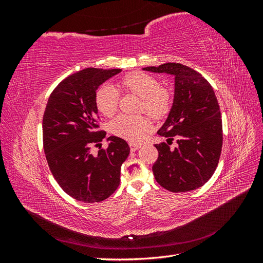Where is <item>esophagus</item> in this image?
<instances>
[{
	"label": "esophagus",
	"mask_w": 263,
	"mask_h": 263,
	"mask_svg": "<svg viewBox=\"0 0 263 263\" xmlns=\"http://www.w3.org/2000/svg\"><path fill=\"white\" fill-rule=\"evenodd\" d=\"M129 147L132 151H136L137 149H139L141 147L140 144H137V142H129Z\"/></svg>",
	"instance_id": "34e87169"
}]
</instances>
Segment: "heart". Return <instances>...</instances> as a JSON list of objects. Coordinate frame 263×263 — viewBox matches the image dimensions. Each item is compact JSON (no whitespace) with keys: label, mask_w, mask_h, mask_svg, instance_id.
I'll list each match as a JSON object with an SVG mask.
<instances>
[{"label":"heart","mask_w":263,"mask_h":263,"mask_svg":"<svg viewBox=\"0 0 263 263\" xmlns=\"http://www.w3.org/2000/svg\"><path fill=\"white\" fill-rule=\"evenodd\" d=\"M119 86L139 97L138 109L144 110L153 118L160 119L169 113L171 94L164 87H160V83L153 76L136 71L122 78ZM117 103L118 93L112 85L101 86L95 94V105L99 112L106 117L115 114ZM150 126L149 118L144 115H119L110 123L109 129L116 137L137 142L144 138Z\"/></svg>","instance_id":"heart-1"}]
</instances>
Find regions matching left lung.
<instances>
[{
  "instance_id": "left-lung-1",
  "label": "left lung",
  "mask_w": 263,
  "mask_h": 263,
  "mask_svg": "<svg viewBox=\"0 0 263 263\" xmlns=\"http://www.w3.org/2000/svg\"><path fill=\"white\" fill-rule=\"evenodd\" d=\"M146 71L174 76V99L158 135L168 142L157 144L153 165L156 181L171 192H187L204 185L217 168L222 146L219 105L212 85L184 65L168 62ZM178 147L170 149L169 141Z\"/></svg>"
}]
</instances>
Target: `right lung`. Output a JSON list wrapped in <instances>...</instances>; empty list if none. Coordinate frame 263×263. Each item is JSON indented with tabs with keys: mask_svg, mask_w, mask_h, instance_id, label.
<instances>
[{
	"mask_svg": "<svg viewBox=\"0 0 263 263\" xmlns=\"http://www.w3.org/2000/svg\"><path fill=\"white\" fill-rule=\"evenodd\" d=\"M122 69L86 68L69 76L50 94L43 118V141L53 178L74 200L97 203L112 195L121 182V166L129 155L127 142L99 130L95 94ZM100 148V147H99Z\"/></svg>",
	"mask_w": 263,
	"mask_h": 263,
	"instance_id": "1",
	"label": "right lung"
}]
</instances>
